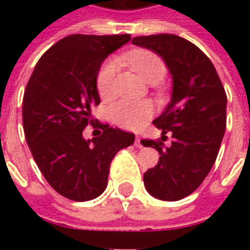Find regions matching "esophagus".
I'll return each instance as SVG.
<instances>
[{
    "instance_id": "34e87169",
    "label": "esophagus",
    "mask_w": 250,
    "mask_h": 250,
    "mask_svg": "<svg viewBox=\"0 0 250 250\" xmlns=\"http://www.w3.org/2000/svg\"><path fill=\"white\" fill-rule=\"evenodd\" d=\"M135 147H138V148H142V147H143V145H142V142H141V138H139V136H136L135 138Z\"/></svg>"
}]
</instances>
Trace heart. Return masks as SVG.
Returning <instances> with one entry per match:
<instances>
[{
    "label": "heart",
    "mask_w": 250,
    "mask_h": 250,
    "mask_svg": "<svg viewBox=\"0 0 250 250\" xmlns=\"http://www.w3.org/2000/svg\"><path fill=\"white\" fill-rule=\"evenodd\" d=\"M125 60L135 69L139 76L148 83H155L166 75V64L157 53L138 49L127 53ZM119 62L109 59L100 66L96 76V88L103 100H108L115 93V77ZM111 118L115 125L125 130H135L151 118L152 105L146 100H120L111 107Z\"/></svg>",
    "instance_id": "b5f03b06"
}]
</instances>
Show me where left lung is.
Segmentation results:
<instances>
[{"instance_id": "1", "label": "left lung", "mask_w": 250, "mask_h": 250, "mask_svg": "<svg viewBox=\"0 0 250 250\" xmlns=\"http://www.w3.org/2000/svg\"><path fill=\"white\" fill-rule=\"evenodd\" d=\"M132 44L155 52L173 77L171 102L152 123L170 132L171 146L142 139L161 154L143 175L145 188L162 201H178L195 191L213 167L226 128V93L213 62L198 46L179 36L152 35Z\"/></svg>"}]
</instances>
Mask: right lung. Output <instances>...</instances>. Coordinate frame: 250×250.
Returning a JSON list of instances; mask_svg holds the SVG:
<instances>
[{
	"instance_id": "add662e5",
	"label": "right lung",
	"mask_w": 250,
	"mask_h": 250,
	"mask_svg": "<svg viewBox=\"0 0 250 250\" xmlns=\"http://www.w3.org/2000/svg\"><path fill=\"white\" fill-rule=\"evenodd\" d=\"M130 35H72L51 46L36 64L22 99L25 138L46 182L72 201L96 198L108 184L111 161L135 135L91 119L100 103L96 76L109 53ZM88 124L101 135L84 140Z\"/></svg>"
}]
</instances>
